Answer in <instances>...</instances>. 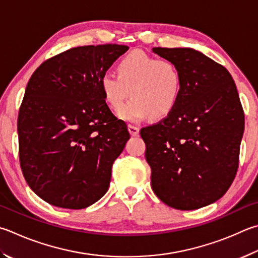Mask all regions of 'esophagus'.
<instances>
[{
	"label": "esophagus",
	"instance_id": "obj_1",
	"mask_svg": "<svg viewBox=\"0 0 258 258\" xmlns=\"http://www.w3.org/2000/svg\"><path fill=\"white\" fill-rule=\"evenodd\" d=\"M127 128H128V132H130V134L132 135V137H137V135H139V132H140V130H139V127H137V126H134V125H128L127 126Z\"/></svg>",
	"mask_w": 258,
	"mask_h": 258
}]
</instances>
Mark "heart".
<instances>
[{
    "label": "heart",
    "mask_w": 258,
    "mask_h": 258,
    "mask_svg": "<svg viewBox=\"0 0 258 258\" xmlns=\"http://www.w3.org/2000/svg\"><path fill=\"white\" fill-rule=\"evenodd\" d=\"M116 71L117 74H102L100 89L107 106L114 111L120 110L130 95L133 98L119 113L125 121L137 123L150 115L163 118L180 100L184 79L171 60L134 50L117 63Z\"/></svg>",
    "instance_id": "heart-1"
}]
</instances>
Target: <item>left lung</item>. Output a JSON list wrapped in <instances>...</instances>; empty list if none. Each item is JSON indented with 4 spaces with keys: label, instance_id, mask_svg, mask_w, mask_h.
Returning a JSON list of instances; mask_svg holds the SVG:
<instances>
[{
    "label": "left lung",
    "instance_id": "left-lung-1",
    "mask_svg": "<svg viewBox=\"0 0 258 258\" xmlns=\"http://www.w3.org/2000/svg\"><path fill=\"white\" fill-rule=\"evenodd\" d=\"M152 50L177 64L184 79L172 113L140 131L152 189L170 208L207 207L226 194L239 163L245 117L235 81L193 48Z\"/></svg>",
    "mask_w": 258,
    "mask_h": 258
}]
</instances>
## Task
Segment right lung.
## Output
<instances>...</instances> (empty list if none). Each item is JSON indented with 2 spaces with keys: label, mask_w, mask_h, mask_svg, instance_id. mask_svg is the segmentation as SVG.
<instances>
[{
  "label": "right lung",
  "mask_w": 258,
  "mask_h": 258,
  "mask_svg": "<svg viewBox=\"0 0 258 258\" xmlns=\"http://www.w3.org/2000/svg\"><path fill=\"white\" fill-rule=\"evenodd\" d=\"M127 49L74 47L31 76L18 116L19 159L27 184L45 202L80 210L108 190L130 134L105 102L100 78Z\"/></svg>",
  "instance_id": "obj_1"
}]
</instances>
